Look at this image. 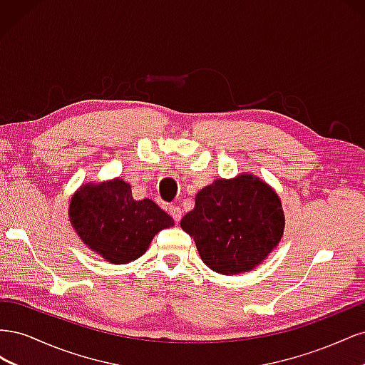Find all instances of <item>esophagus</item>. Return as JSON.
Wrapping results in <instances>:
<instances>
[{
    "mask_svg": "<svg viewBox=\"0 0 365 365\" xmlns=\"http://www.w3.org/2000/svg\"><path fill=\"white\" fill-rule=\"evenodd\" d=\"M169 212H170L172 217L175 219V222H180V220H181V216H182L181 208H180L178 205H170V207H169Z\"/></svg>",
    "mask_w": 365,
    "mask_h": 365,
    "instance_id": "obj_1",
    "label": "esophagus"
}]
</instances>
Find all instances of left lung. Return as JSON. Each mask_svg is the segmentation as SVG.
I'll return each mask as SVG.
<instances>
[{"instance_id": "1", "label": "left lung", "mask_w": 365, "mask_h": 365, "mask_svg": "<svg viewBox=\"0 0 365 365\" xmlns=\"http://www.w3.org/2000/svg\"><path fill=\"white\" fill-rule=\"evenodd\" d=\"M181 228L193 237L210 269L233 275L254 269L279 245L284 215L280 197L267 182L242 173L204 187Z\"/></svg>"}]
</instances>
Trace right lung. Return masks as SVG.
<instances>
[{
  "label": "right lung",
  "instance_id": "add662e5",
  "mask_svg": "<svg viewBox=\"0 0 365 365\" xmlns=\"http://www.w3.org/2000/svg\"><path fill=\"white\" fill-rule=\"evenodd\" d=\"M68 215L83 244L117 264L137 260L158 231L175 224L153 201H135L120 178L83 184L71 197Z\"/></svg>",
  "mask_w": 365,
  "mask_h": 365
}]
</instances>
